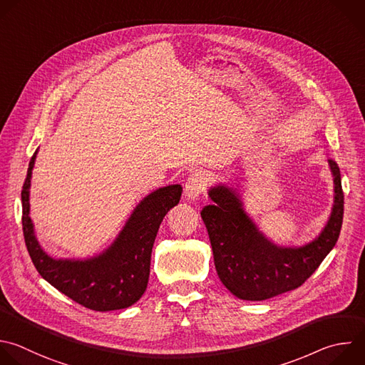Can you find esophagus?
Here are the masks:
<instances>
[{"label":"esophagus","instance_id":"esophagus-1","mask_svg":"<svg viewBox=\"0 0 365 365\" xmlns=\"http://www.w3.org/2000/svg\"><path fill=\"white\" fill-rule=\"evenodd\" d=\"M203 190H205V179H203V176L199 172L192 173L187 178L186 185H185V197L189 202H195V200H197L202 196Z\"/></svg>","mask_w":365,"mask_h":365}]
</instances>
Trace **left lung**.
Wrapping results in <instances>:
<instances>
[{"instance_id": "obj_1", "label": "left lung", "mask_w": 365, "mask_h": 365, "mask_svg": "<svg viewBox=\"0 0 365 365\" xmlns=\"http://www.w3.org/2000/svg\"><path fill=\"white\" fill-rule=\"evenodd\" d=\"M334 203L319 235L302 247H281L259 230L236 187H209L212 200L200 216L206 225L215 268L222 284L239 299L264 301L301 287L335 247L344 213L339 168L328 160Z\"/></svg>"}]
</instances>
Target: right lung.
Listing matches in <instances>:
<instances>
[{"instance_id":"right-lung-1","label":"right lung","mask_w":365,"mask_h":365,"mask_svg":"<svg viewBox=\"0 0 365 365\" xmlns=\"http://www.w3.org/2000/svg\"><path fill=\"white\" fill-rule=\"evenodd\" d=\"M37 153L38 149L30 160L21 192L24 239L36 269L56 289L88 309L104 312L132 307L148 288L159 226L165 215L179 203L182 186H163L145 196L100 254L86 259H57L40 245L30 217V187Z\"/></svg>"}]
</instances>
